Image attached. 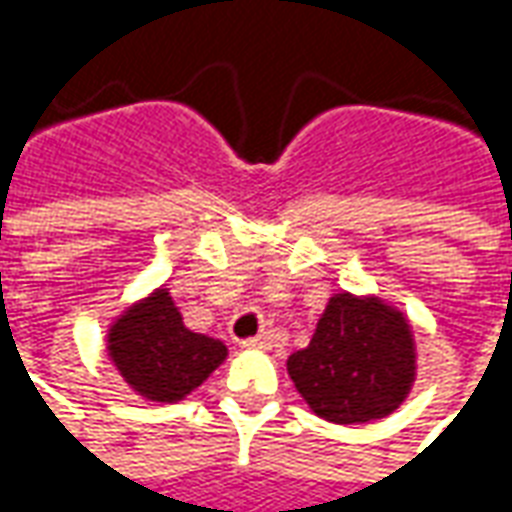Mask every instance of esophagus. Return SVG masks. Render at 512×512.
Wrapping results in <instances>:
<instances>
[{"label": "esophagus", "mask_w": 512, "mask_h": 512, "mask_svg": "<svg viewBox=\"0 0 512 512\" xmlns=\"http://www.w3.org/2000/svg\"><path fill=\"white\" fill-rule=\"evenodd\" d=\"M271 343H274V334H271V332H260V334H255V337L244 340L246 348H260V351L271 348Z\"/></svg>", "instance_id": "1"}]
</instances>
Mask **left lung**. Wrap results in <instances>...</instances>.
<instances>
[{
	"label": "left lung",
	"mask_w": 512,
	"mask_h": 512,
	"mask_svg": "<svg viewBox=\"0 0 512 512\" xmlns=\"http://www.w3.org/2000/svg\"><path fill=\"white\" fill-rule=\"evenodd\" d=\"M288 373L318 417L340 425L392 414L414 381V343L400 312L337 293Z\"/></svg>",
	"instance_id": "1"
}]
</instances>
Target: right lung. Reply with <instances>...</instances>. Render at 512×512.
<instances>
[{"instance_id": "1", "label": "right lung", "mask_w": 512, "mask_h": 512, "mask_svg": "<svg viewBox=\"0 0 512 512\" xmlns=\"http://www.w3.org/2000/svg\"><path fill=\"white\" fill-rule=\"evenodd\" d=\"M109 354L139 395L172 403L211 376L227 348L213 337L189 332L167 290H158L112 326Z\"/></svg>"}]
</instances>
